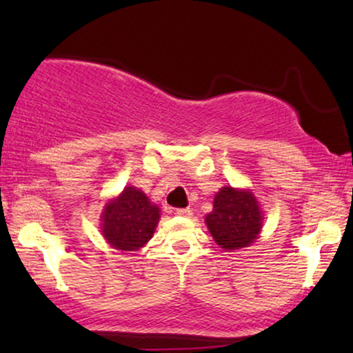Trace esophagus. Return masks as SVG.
Listing matches in <instances>:
<instances>
[{
    "instance_id": "1",
    "label": "esophagus",
    "mask_w": 353,
    "mask_h": 353,
    "mask_svg": "<svg viewBox=\"0 0 353 353\" xmlns=\"http://www.w3.org/2000/svg\"><path fill=\"white\" fill-rule=\"evenodd\" d=\"M176 215H180V216H191L192 215V210L191 209H178L176 210Z\"/></svg>"
}]
</instances>
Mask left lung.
Listing matches in <instances>:
<instances>
[{"mask_svg": "<svg viewBox=\"0 0 353 353\" xmlns=\"http://www.w3.org/2000/svg\"><path fill=\"white\" fill-rule=\"evenodd\" d=\"M263 214L249 190L225 186L215 194L214 210L205 216L215 243L225 250L249 248L259 238Z\"/></svg>", "mask_w": 353, "mask_h": 353, "instance_id": "left-lung-1", "label": "left lung"}]
</instances>
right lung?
<instances>
[{
    "mask_svg": "<svg viewBox=\"0 0 353 353\" xmlns=\"http://www.w3.org/2000/svg\"><path fill=\"white\" fill-rule=\"evenodd\" d=\"M159 219L161 209L141 190L127 186L122 194L105 204L101 231L114 249L132 252L152 238Z\"/></svg>",
    "mask_w": 353,
    "mask_h": 353,
    "instance_id": "right-lung-1",
    "label": "right lung"
}]
</instances>
